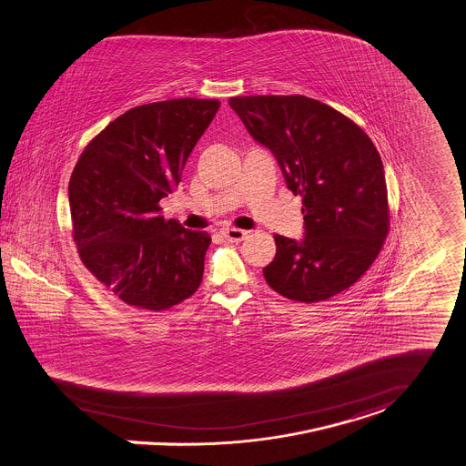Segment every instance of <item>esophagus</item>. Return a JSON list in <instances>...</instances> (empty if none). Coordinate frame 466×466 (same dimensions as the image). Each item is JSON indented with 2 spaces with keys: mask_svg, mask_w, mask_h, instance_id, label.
<instances>
[{
  "mask_svg": "<svg viewBox=\"0 0 466 466\" xmlns=\"http://www.w3.org/2000/svg\"><path fill=\"white\" fill-rule=\"evenodd\" d=\"M222 237L228 242H242L248 237V231L237 229V228H226V229H222Z\"/></svg>",
  "mask_w": 466,
  "mask_h": 466,
  "instance_id": "esophagus-1",
  "label": "esophagus"
}]
</instances>
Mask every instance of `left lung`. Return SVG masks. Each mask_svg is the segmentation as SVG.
Returning a JSON list of instances; mask_svg holds the SVG:
<instances>
[{"label":"left lung","instance_id":"8db88e82","mask_svg":"<svg viewBox=\"0 0 466 466\" xmlns=\"http://www.w3.org/2000/svg\"><path fill=\"white\" fill-rule=\"evenodd\" d=\"M229 106L302 198L304 238L274 237L276 256L263 268L265 281L297 302L343 292L369 270L388 235L376 146L343 114L306 96H238Z\"/></svg>","mask_w":466,"mask_h":466}]
</instances>
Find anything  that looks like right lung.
<instances>
[{"mask_svg":"<svg viewBox=\"0 0 466 466\" xmlns=\"http://www.w3.org/2000/svg\"><path fill=\"white\" fill-rule=\"evenodd\" d=\"M217 99L135 106L85 147L69 181L73 237L85 267L127 306L162 311L203 279L207 231L166 220L160 201L210 127Z\"/></svg>","mask_w":466,"mask_h":466,"instance_id":"add662e5","label":"right lung"}]
</instances>
